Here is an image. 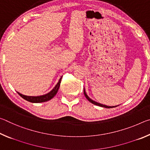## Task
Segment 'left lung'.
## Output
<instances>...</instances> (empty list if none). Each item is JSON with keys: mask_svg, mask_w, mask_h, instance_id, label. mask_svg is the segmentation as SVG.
<instances>
[{"mask_svg": "<svg viewBox=\"0 0 150 150\" xmlns=\"http://www.w3.org/2000/svg\"><path fill=\"white\" fill-rule=\"evenodd\" d=\"M84 95H85V97L87 98V99L88 101H89L90 103H93V105H97V106H101V107H105V108H114V107H116V106H118H118H107V105H103V104H100V103H99L96 102V101L93 100L91 99V98H89V96H88L87 95V93H86L85 88H84Z\"/></svg>", "mask_w": 150, "mask_h": 150, "instance_id": "obj_1", "label": "left lung"}]
</instances>
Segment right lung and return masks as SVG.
<instances>
[{"label": "right lung", "instance_id": "add662e5", "mask_svg": "<svg viewBox=\"0 0 150 150\" xmlns=\"http://www.w3.org/2000/svg\"><path fill=\"white\" fill-rule=\"evenodd\" d=\"M62 79V76L60 77L59 81H58L56 85L54 87V88H53L50 92L45 94V95H40V96H27V95H22V94L20 93L19 92H18V91L17 93H18V95L21 96L22 98H23L24 99H25L27 101H29L30 103H43V102H46V101L50 100L52 99V98H54L55 96V95L57 94L58 90H59Z\"/></svg>", "mask_w": 150, "mask_h": 150}]
</instances>
